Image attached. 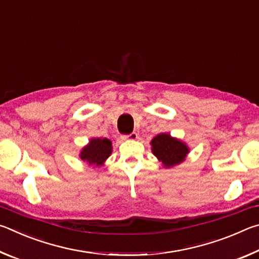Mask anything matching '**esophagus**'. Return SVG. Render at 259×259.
<instances>
[{"label":"esophagus","mask_w":259,"mask_h":259,"mask_svg":"<svg viewBox=\"0 0 259 259\" xmlns=\"http://www.w3.org/2000/svg\"><path fill=\"white\" fill-rule=\"evenodd\" d=\"M138 138V135L136 133H131L130 135H126V136H122V139H130V140H135Z\"/></svg>","instance_id":"esophagus-1"}]
</instances>
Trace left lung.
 <instances>
[{
	"instance_id": "obj_1",
	"label": "left lung",
	"mask_w": 259,
	"mask_h": 259,
	"mask_svg": "<svg viewBox=\"0 0 259 259\" xmlns=\"http://www.w3.org/2000/svg\"><path fill=\"white\" fill-rule=\"evenodd\" d=\"M150 144L152 153L166 169L183 163L190 153V147L185 142L166 133L156 135Z\"/></svg>"
}]
</instances>
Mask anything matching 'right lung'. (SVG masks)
<instances>
[{
  "mask_svg": "<svg viewBox=\"0 0 259 259\" xmlns=\"http://www.w3.org/2000/svg\"><path fill=\"white\" fill-rule=\"evenodd\" d=\"M112 142L107 138H91L80 151V159L91 166H102L112 154Z\"/></svg>",
  "mask_w": 259,
  "mask_h": 259,
  "instance_id": "1",
  "label": "right lung"
}]
</instances>
